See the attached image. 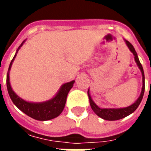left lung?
<instances>
[{"label":"left lung","mask_w":151,"mask_h":151,"mask_svg":"<svg viewBox=\"0 0 151 151\" xmlns=\"http://www.w3.org/2000/svg\"><path fill=\"white\" fill-rule=\"evenodd\" d=\"M125 43H126L127 46L129 48V50L133 52V54L134 55V59H135V61L137 64V66L139 67L140 70L142 72V92H141V95H140L139 98L137 99V101L131 105V106H129L127 108H117V109H115V108H99L97 105L95 104L94 101L92 100L91 97L90 95V92H87L89 97V101H90V104H91V107L92 110L94 111L97 116H99V117H101L102 119L107 120H120V119H122L124 117L129 116L131 113H133V111L136 110L137 107L139 106L140 103L142 102V99L143 98V95H144V91H145V75H144V71H143V68L142 64L140 63L139 59H138V56H137V54L136 51L134 49L133 46L131 44V43L128 41V40H125Z\"/></svg>","instance_id":"1"}]
</instances>
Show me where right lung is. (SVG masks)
I'll use <instances>...</instances> for the list:
<instances>
[{
	"instance_id": "right-lung-1",
	"label": "right lung",
	"mask_w": 151,
	"mask_h": 151,
	"mask_svg": "<svg viewBox=\"0 0 151 151\" xmlns=\"http://www.w3.org/2000/svg\"><path fill=\"white\" fill-rule=\"evenodd\" d=\"M24 42H22L21 46L23 44ZM17 50V52L14 56V58L10 62L9 67L8 73H7V77H6V84H7V90L9 95V97L11 99L13 103L14 104L18 109H20L22 112L27 114L31 118L37 120H52L55 117H57L61 113L63 109L65 108V105L66 103V99L67 95L69 94L70 89L72 88L74 81H72L70 82H67L65 84L61 86V88L57 93V95L52 99L51 100H48L43 103H40V104H35V103H29L22 99L20 97L15 94L14 91L12 90L9 83V70L11 68L12 63L14 60L15 56L18 53V49Z\"/></svg>"
}]
</instances>
